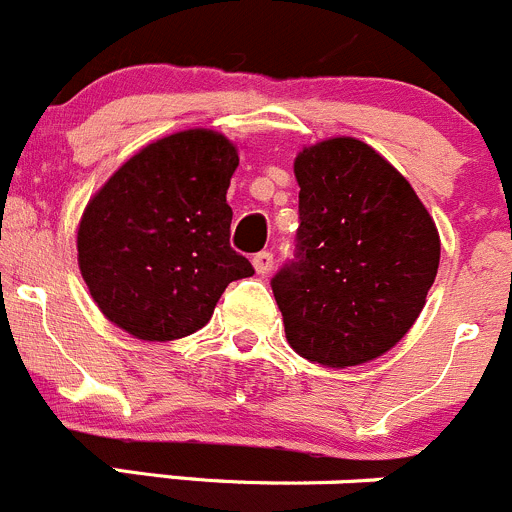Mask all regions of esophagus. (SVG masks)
<instances>
[{
  "mask_svg": "<svg viewBox=\"0 0 512 512\" xmlns=\"http://www.w3.org/2000/svg\"><path fill=\"white\" fill-rule=\"evenodd\" d=\"M252 265H255L257 275H267V272L275 267V257H272V252L262 250V252H257L255 257H252Z\"/></svg>",
  "mask_w": 512,
  "mask_h": 512,
  "instance_id": "obj_1",
  "label": "esophagus"
}]
</instances>
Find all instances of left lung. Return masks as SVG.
<instances>
[{
	"instance_id": "obj_1",
	"label": "left lung",
	"mask_w": 512,
	"mask_h": 512,
	"mask_svg": "<svg viewBox=\"0 0 512 512\" xmlns=\"http://www.w3.org/2000/svg\"><path fill=\"white\" fill-rule=\"evenodd\" d=\"M297 255L272 277L292 350L325 367L362 365L418 320L440 235L410 182L355 137L295 157Z\"/></svg>"
}]
</instances>
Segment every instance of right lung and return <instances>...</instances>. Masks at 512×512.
<instances>
[{
	"mask_svg": "<svg viewBox=\"0 0 512 512\" xmlns=\"http://www.w3.org/2000/svg\"><path fill=\"white\" fill-rule=\"evenodd\" d=\"M237 165L220 132H175L142 147L87 202L77 262L109 322L137 340H180L210 322L232 280L255 275L230 247Z\"/></svg>",
	"mask_w": 512,
	"mask_h": 512,
	"instance_id": "add662e5",
	"label": "right lung"
}]
</instances>
